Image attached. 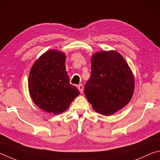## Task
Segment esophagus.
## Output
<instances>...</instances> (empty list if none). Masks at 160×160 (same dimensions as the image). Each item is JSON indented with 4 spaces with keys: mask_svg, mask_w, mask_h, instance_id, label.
Wrapping results in <instances>:
<instances>
[{
    "mask_svg": "<svg viewBox=\"0 0 160 160\" xmlns=\"http://www.w3.org/2000/svg\"><path fill=\"white\" fill-rule=\"evenodd\" d=\"M78 89L79 90L81 93H83V84H82V83H81V84H78Z\"/></svg>",
    "mask_w": 160,
    "mask_h": 160,
    "instance_id": "34e87169",
    "label": "esophagus"
}]
</instances>
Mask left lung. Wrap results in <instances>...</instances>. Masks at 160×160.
<instances>
[{
    "label": "left lung",
    "instance_id": "8db88e82",
    "mask_svg": "<svg viewBox=\"0 0 160 160\" xmlns=\"http://www.w3.org/2000/svg\"><path fill=\"white\" fill-rule=\"evenodd\" d=\"M134 87L133 73L118 52L100 51L93 55L84 94L95 111L107 116L115 113L129 102Z\"/></svg>",
    "mask_w": 160,
    "mask_h": 160
}]
</instances>
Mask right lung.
Masks as SVG:
<instances>
[{
  "label": "right lung",
  "mask_w": 160,
  "mask_h": 160,
  "mask_svg": "<svg viewBox=\"0 0 160 160\" xmlns=\"http://www.w3.org/2000/svg\"><path fill=\"white\" fill-rule=\"evenodd\" d=\"M64 53L50 50L31 69L28 86L32 99L41 110L58 114L69 107L79 91L69 83Z\"/></svg>",
  "instance_id": "add662e5"
}]
</instances>
